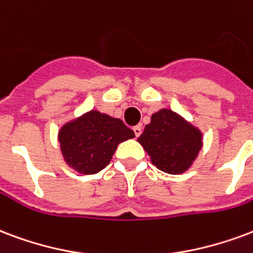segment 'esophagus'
I'll return each instance as SVG.
<instances>
[{
    "mask_svg": "<svg viewBox=\"0 0 253 253\" xmlns=\"http://www.w3.org/2000/svg\"><path fill=\"white\" fill-rule=\"evenodd\" d=\"M133 132H134V134H136V137H138V136L141 134L142 128L140 126V125H136V126H133Z\"/></svg>",
    "mask_w": 253,
    "mask_h": 253,
    "instance_id": "obj_1",
    "label": "esophagus"
}]
</instances>
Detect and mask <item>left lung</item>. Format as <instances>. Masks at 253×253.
Listing matches in <instances>:
<instances>
[{"label":"left lung","instance_id":"1","mask_svg":"<svg viewBox=\"0 0 253 253\" xmlns=\"http://www.w3.org/2000/svg\"><path fill=\"white\" fill-rule=\"evenodd\" d=\"M137 140L156 168L170 174L185 172L203 145L200 130L169 109L152 116Z\"/></svg>","mask_w":253,"mask_h":253}]
</instances>
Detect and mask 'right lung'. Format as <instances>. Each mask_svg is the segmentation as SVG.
<instances>
[{
  "instance_id": "1",
  "label": "right lung",
  "mask_w": 253,
  "mask_h": 253,
  "mask_svg": "<svg viewBox=\"0 0 253 253\" xmlns=\"http://www.w3.org/2000/svg\"><path fill=\"white\" fill-rule=\"evenodd\" d=\"M133 137V130L121 120L97 111H90L70 121L58 133L65 161L84 174L104 169L120 142Z\"/></svg>"
}]
</instances>
